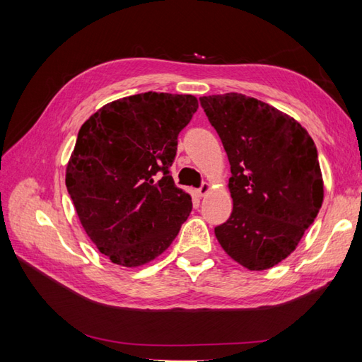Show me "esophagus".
Wrapping results in <instances>:
<instances>
[{
  "label": "esophagus",
  "instance_id": "34e87169",
  "mask_svg": "<svg viewBox=\"0 0 362 362\" xmlns=\"http://www.w3.org/2000/svg\"><path fill=\"white\" fill-rule=\"evenodd\" d=\"M211 189H213V185H211V183L206 182V183H204V185H202L201 188H197V189H196V193H197V196H199V197H204V196L209 194Z\"/></svg>",
  "mask_w": 362,
  "mask_h": 362
}]
</instances>
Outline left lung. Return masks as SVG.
Listing matches in <instances>:
<instances>
[{
  "mask_svg": "<svg viewBox=\"0 0 362 362\" xmlns=\"http://www.w3.org/2000/svg\"><path fill=\"white\" fill-rule=\"evenodd\" d=\"M227 152L233 210L214 228L221 247L249 271L296 250L324 202L317 149L289 115L241 93L202 96Z\"/></svg>",
  "mask_w": 362,
  "mask_h": 362,
  "instance_id": "obj_1",
  "label": "left lung"
}]
</instances>
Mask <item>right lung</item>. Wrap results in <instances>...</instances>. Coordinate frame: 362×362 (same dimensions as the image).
<instances>
[{
  "mask_svg": "<svg viewBox=\"0 0 362 362\" xmlns=\"http://www.w3.org/2000/svg\"><path fill=\"white\" fill-rule=\"evenodd\" d=\"M193 95L148 93L105 104L83 122L66 189L86 233L112 263L136 267L161 255L193 202L169 174Z\"/></svg>",
  "mask_w": 362,
  "mask_h": 362,
  "instance_id": "obj_1",
  "label": "right lung"
}]
</instances>
